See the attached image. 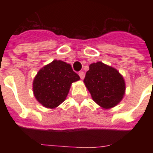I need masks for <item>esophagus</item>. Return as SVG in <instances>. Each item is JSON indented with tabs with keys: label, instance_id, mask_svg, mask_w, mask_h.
<instances>
[{
	"label": "esophagus",
	"instance_id": "1",
	"mask_svg": "<svg viewBox=\"0 0 153 153\" xmlns=\"http://www.w3.org/2000/svg\"><path fill=\"white\" fill-rule=\"evenodd\" d=\"M79 77L81 78V79H83L84 78H85V73H84L83 71H80V72H79Z\"/></svg>",
	"mask_w": 153,
	"mask_h": 153
}]
</instances>
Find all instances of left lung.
<instances>
[{
    "mask_svg": "<svg viewBox=\"0 0 153 153\" xmlns=\"http://www.w3.org/2000/svg\"><path fill=\"white\" fill-rule=\"evenodd\" d=\"M83 82L93 100L103 109L118 104L125 95L126 82L117 70L102 62L92 63Z\"/></svg>",
    "mask_w": 153,
    "mask_h": 153,
    "instance_id": "obj_1",
    "label": "left lung"
}]
</instances>
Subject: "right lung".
Listing matches in <instances>:
<instances>
[{
    "mask_svg": "<svg viewBox=\"0 0 153 153\" xmlns=\"http://www.w3.org/2000/svg\"><path fill=\"white\" fill-rule=\"evenodd\" d=\"M79 79L69 63L54 60L39 70L35 77L34 96L44 107L54 109L64 102L72 82Z\"/></svg>",
    "mask_w": 153,
    "mask_h": 153,
    "instance_id": "add662e5",
    "label": "right lung"
}]
</instances>
